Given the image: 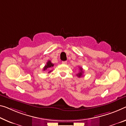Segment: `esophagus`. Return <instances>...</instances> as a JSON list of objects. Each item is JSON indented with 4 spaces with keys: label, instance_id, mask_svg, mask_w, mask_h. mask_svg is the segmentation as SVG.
<instances>
[{
    "label": "esophagus",
    "instance_id": "esophagus-1",
    "mask_svg": "<svg viewBox=\"0 0 126 126\" xmlns=\"http://www.w3.org/2000/svg\"><path fill=\"white\" fill-rule=\"evenodd\" d=\"M67 63V61H63V62H62V63L63 64H66Z\"/></svg>",
    "mask_w": 126,
    "mask_h": 126
}]
</instances>
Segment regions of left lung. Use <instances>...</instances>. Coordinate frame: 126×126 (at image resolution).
Here are the masks:
<instances>
[{"instance_id": "obj_1", "label": "left lung", "mask_w": 126, "mask_h": 126, "mask_svg": "<svg viewBox=\"0 0 126 126\" xmlns=\"http://www.w3.org/2000/svg\"><path fill=\"white\" fill-rule=\"evenodd\" d=\"M79 69H80V72L77 74V76H78L79 77H81V76H82L83 72V69L81 67H79Z\"/></svg>"}]
</instances>
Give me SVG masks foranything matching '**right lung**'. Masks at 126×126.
Masks as SVG:
<instances>
[{
  "mask_svg": "<svg viewBox=\"0 0 126 126\" xmlns=\"http://www.w3.org/2000/svg\"><path fill=\"white\" fill-rule=\"evenodd\" d=\"M54 66V64H53L50 61H47V64L45 65V67H44L43 68V70L44 71H45L47 70V69H49V68H51V67H53ZM51 72V71H50L48 73H50Z\"/></svg>",
  "mask_w": 126,
  "mask_h": 126,
  "instance_id": "add662e5",
  "label": "right lung"
}]
</instances>
